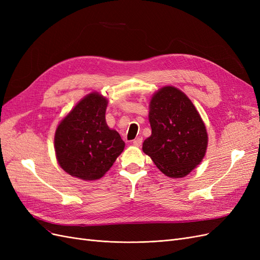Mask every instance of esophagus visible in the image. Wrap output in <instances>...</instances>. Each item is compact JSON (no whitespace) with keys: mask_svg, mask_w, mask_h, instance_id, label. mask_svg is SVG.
Listing matches in <instances>:
<instances>
[{"mask_svg":"<svg viewBox=\"0 0 260 260\" xmlns=\"http://www.w3.org/2000/svg\"><path fill=\"white\" fill-rule=\"evenodd\" d=\"M132 144L135 145V146H137V147L141 146V144H142V139H141V138H138V139H136V140L133 141V142H132Z\"/></svg>","mask_w":260,"mask_h":260,"instance_id":"esophagus-1","label":"esophagus"}]
</instances>
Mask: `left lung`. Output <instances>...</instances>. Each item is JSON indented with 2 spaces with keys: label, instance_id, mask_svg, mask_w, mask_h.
I'll return each instance as SVG.
<instances>
[{
  "label": "left lung",
  "instance_id": "8db88e82",
  "mask_svg": "<svg viewBox=\"0 0 260 260\" xmlns=\"http://www.w3.org/2000/svg\"><path fill=\"white\" fill-rule=\"evenodd\" d=\"M152 135L143 152L170 178H183L206 154L208 135L200 113L186 94L172 85L162 86L149 102Z\"/></svg>",
  "mask_w": 260,
  "mask_h": 260
}]
</instances>
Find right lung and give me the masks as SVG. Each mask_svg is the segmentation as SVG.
<instances>
[{"label":"right lung","mask_w":260,"mask_h":260,"mask_svg":"<svg viewBox=\"0 0 260 260\" xmlns=\"http://www.w3.org/2000/svg\"><path fill=\"white\" fill-rule=\"evenodd\" d=\"M108 100L92 92L58 123L54 137L56 159L68 175L84 181L101 179L123 148L119 133L106 123Z\"/></svg>","instance_id":"obj_1"}]
</instances>
